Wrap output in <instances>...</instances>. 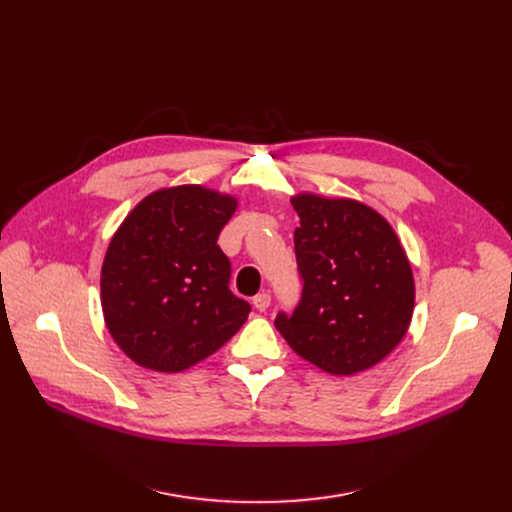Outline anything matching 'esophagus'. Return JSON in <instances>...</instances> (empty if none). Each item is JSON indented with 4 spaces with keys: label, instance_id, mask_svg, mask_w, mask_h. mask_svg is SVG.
<instances>
[{
    "label": "esophagus",
    "instance_id": "obj_1",
    "mask_svg": "<svg viewBox=\"0 0 512 512\" xmlns=\"http://www.w3.org/2000/svg\"><path fill=\"white\" fill-rule=\"evenodd\" d=\"M270 303H272V297L267 292H261V294H257V297L253 299V307L257 311H265L267 307H270Z\"/></svg>",
    "mask_w": 512,
    "mask_h": 512
}]
</instances>
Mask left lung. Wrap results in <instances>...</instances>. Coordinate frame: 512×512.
<instances>
[{
    "instance_id": "8db88e82",
    "label": "left lung",
    "mask_w": 512,
    "mask_h": 512,
    "mask_svg": "<svg viewBox=\"0 0 512 512\" xmlns=\"http://www.w3.org/2000/svg\"><path fill=\"white\" fill-rule=\"evenodd\" d=\"M294 253L303 299L276 328L294 353L332 375H355L405 338L415 280L405 247L380 211L346 199L299 193Z\"/></svg>"
}]
</instances>
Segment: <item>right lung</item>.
<instances>
[{"instance_id":"obj_1","label":"right lung","mask_w":512,"mask_h":512,"mask_svg":"<svg viewBox=\"0 0 512 512\" xmlns=\"http://www.w3.org/2000/svg\"><path fill=\"white\" fill-rule=\"evenodd\" d=\"M238 199L201 184L159 188L134 205L101 265V309L120 351L137 365L178 373L242 328L249 303L230 292L218 236Z\"/></svg>"}]
</instances>
